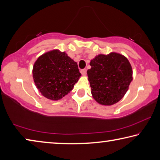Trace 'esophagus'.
I'll return each mask as SVG.
<instances>
[{"instance_id":"esophagus-1","label":"esophagus","mask_w":160,"mask_h":160,"mask_svg":"<svg viewBox=\"0 0 160 160\" xmlns=\"http://www.w3.org/2000/svg\"><path fill=\"white\" fill-rule=\"evenodd\" d=\"M80 72H81V73H82V75H84V76H85V75H86V74H87V70L86 69L81 70Z\"/></svg>"}]
</instances>
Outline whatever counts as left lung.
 I'll use <instances>...</instances> for the list:
<instances>
[{
  "label": "left lung",
  "mask_w": 160,
  "mask_h": 160,
  "mask_svg": "<svg viewBox=\"0 0 160 160\" xmlns=\"http://www.w3.org/2000/svg\"><path fill=\"white\" fill-rule=\"evenodd\" d=\"M90 64L87 73L95 101L105 106L120 101L132 80V67L127 58L115 52L99 54Z\"/></svg>",
  "instance_id": "left-lung-1"
}]
</instances>
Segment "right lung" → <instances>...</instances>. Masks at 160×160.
I'll use <instances>...</instances> for the list:
<instances>
[{
	"instance_id": "obj_1",
	"label": "right lung",
	"mask_w": 160,
	"mask_h": 160,
	"mask_svg": "<svg viewBox=\"0 0 160 160\" xmlns=\"http://www.w3.org/2000/svg\"><path fill=\"white\" fill-rule=\"evenodd\" d=\"M32 75L35 85L42 95L56 101L72 90L81 73L76 62L66 52L54 49L37 59Z\"/></svg>"
}]
</instances>
